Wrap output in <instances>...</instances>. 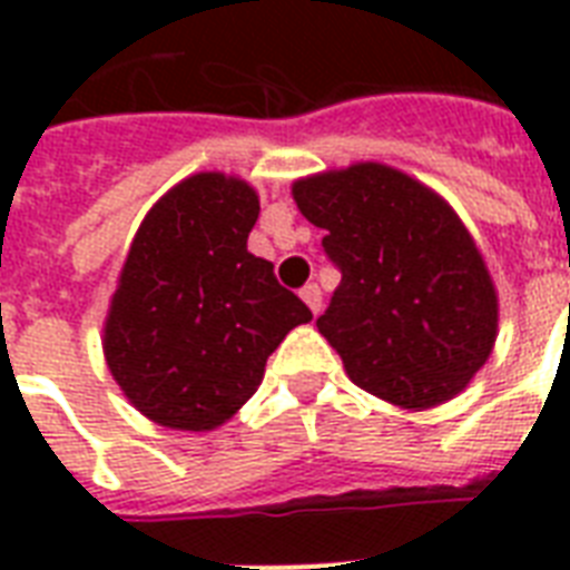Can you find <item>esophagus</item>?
Instances as JSON below:
<instances>
[{
	"label": "esophagus",
	"mask_w": 570,
	"mask_h": 570,
	"mask_svg": "<svg viewBox=\"0 0 570 570\" xmlns=\"http://www.w3.org/2000/svg\"><path fill=\"white\" fill-rule=\"evenodd\" d=\"M302 302L307 304V307H311L313 313H320V307H322V293H320V286L316 284H307V286H302Z\"/></svg>",
	"instance_id": "obj_1"
}]
</instances>
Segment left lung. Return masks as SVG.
Returning a JSON list of instances; mask_svg holds the SVG:
<instances>
[{
  "label": "left lung",
  "instance_id": "8db88e82",
  "mask_svg": "<svg viewBox=\"0 0 570 570\" xmlns=\"http://www.w3.org/2000/svg\"><path fill=\"white\" fill-rule=\"evenodd\" d=\"M293 200L343 272L316 328L348 379L407 411L459 396L500 325L497 286L459 213L381 163L302 177Z\"/></svg>",
  "mask_w": 570,
  "mask_h": 570
}]
</instances>
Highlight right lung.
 I'll return each mask as SVG.
<instances>
[{
  "label": "right lung",
  "mask_w": 570,
  "mask_h": 570,
  "mask_svg": "<svg viewBox=\"0 0 570 570\" xmlns=\"http://www.w3.org/2000/svg\"><path fill=\"white\" fill-rule=\"evenodd\" d=\"M259 195L200 171L138 224L102 322V355L136 411L177 432H213L257 393L268 355L313 320L248 250Z\"/></svg>",
  "instance_id": "obj_1"
}]
</instances>
